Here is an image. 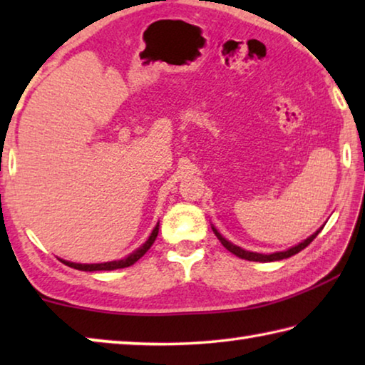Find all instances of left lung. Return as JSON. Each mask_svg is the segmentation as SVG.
I'll use <instances>...</instances> for the list:
<instances>
[{
    "instance_id": "obj_1",
    "label": "left lung",
    "mask_w": 365,
    "mask_h": 365,
    "mask_svg": "<svg viewBox=\"0 0 365 365\" xmlns=\"http://www.w3.org/2000/svg\"><path fill=\"white\" fill-rule=\"evenodd\" d=\"M322 228H324V227H320L316 233H312L311 237L306 238L304 242H301L299 245L293 246V248H289V250H287V251L272 252V255H261V252L246 251V250H243V248H240V246L230 243V242H228V240H225V238L222 237V235H220L217 230H215L214 227H212V230H214V233H215V237L219 238V242H220L222 245H224V248H225V250H228L230 252H233L235 256H238V257H242V259H246V261H256V262H274V261H280V259H287V257H292V256H294V255H298L299 251H302V250L306 248V246H309V245L312 243V240L317 237V235L320 233V230H322Z\"/></svg>"
}]
</instances>
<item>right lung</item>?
I'll use <instances>...</instances> for the list:
<instances>
[{"mask_svg": "<svg viewBox=\"0 0 365 365\" xmlns=\"http://www.w3.org/2000/svg\"><path fill=\"white\" fill-rule=\"evenodd\" d=\"M158 232H159V224L154 227V230L151 232L150 238L146 240L143 243V246H140L137 251H133L132 255H128L127 257L120 259V261H110V262H103V264H76V262H69V261H64V259H59L61 262L69 265L72 269H77V270H85V272H96V270H115V269H123V267H128V265H132L138 261L141 256H145V252L151 248V245L154 243V240L158 237Z\"/></svg>", "mask_w": 365, "mask_h": 365, "instance_id": "obj_1", "label": "right lung"}]
</instances>
